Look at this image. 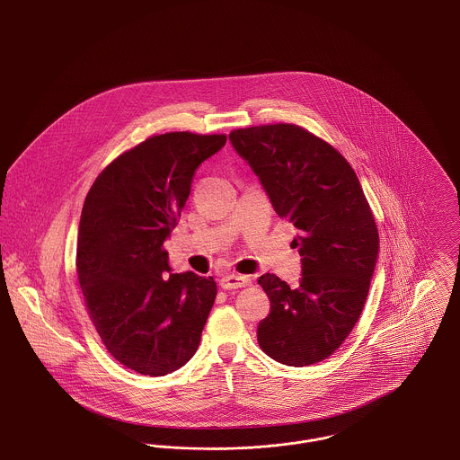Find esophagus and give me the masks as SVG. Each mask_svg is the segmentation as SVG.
Returning <instances> with one entry per match:
<instances>
[{
  "instance_id": "esophagus-1",
  "label": "esophagus",
  "mask_w": 460,
  "mask_h": 460,
  "mask_svg": "<svg viewBox=\"0 0 460 460\" xmlns=\"http://www.w3.org/2000/svg\"><path fill=\"white\" fill-rule=\"evenodd\" d=\"M219 285L224 289L243 288V286L250 285V278L248 276H240V274H227V276L220 278Z\"/></svg>"
}]
</instances>
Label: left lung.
Segmentation results:
<instances>
[{
	"label": "left lung",
	"mask_w": 460,
	"mask_h": 460,
	"mask_svg": "<svg viewBox=\"0 0 460 460\" xmlns=\"http://www.w3.org/2000/svg\"><path fill=\"white\" fill-rule=\"evenodd\" d=\"M259 175L276 214L289 220L302 257L300 285L259 279L270 314L257 328L270 358L304 367L328 358L357 324L371 286L379 234L355 171L329 143L295 124L229 134Z\"/></svg>",
	"instance_id": "1"
}]
</instances>
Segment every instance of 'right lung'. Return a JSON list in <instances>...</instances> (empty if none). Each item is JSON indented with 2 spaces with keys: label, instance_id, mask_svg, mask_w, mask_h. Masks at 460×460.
Segmentation results:
<instances>
[{
  "label": "right lung",
  "instance_id": "right-lung-1",
  "mask_svg": "<svg viewBox=\"0 0 460 460\" xmlns=\"http://www.w3.org/2000/svg\"><path fill=\"white\" fill-rule=\"evenodd\" d=\"M226 134L167 132L117 156L84 199L77 278L110 355L143 376H165L198 350L217 295L214 278L172 274L164 243L201 162Z\"/></svg>",
  "mask_w": 460,
  "mask_h": 460
}]
</instances>
